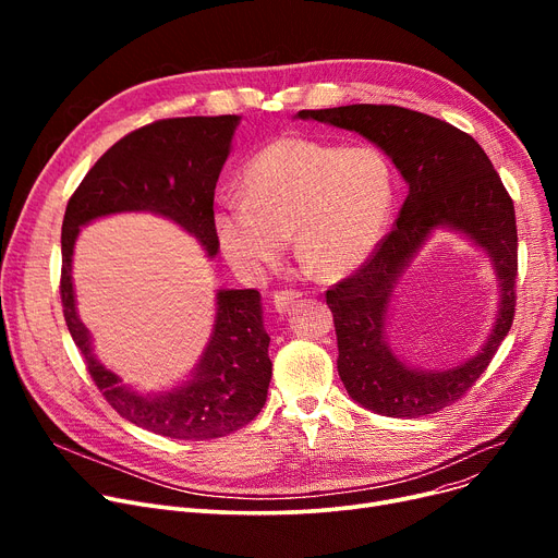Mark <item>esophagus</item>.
I'll list each match as a JSON object with an SVG mask.
<instances>
[{
  "label": "esophagus",
  "instance_id": "esophagus-1",
  "mask_svg": "<svg viewBox=\"0 0 558 558\" xmlns=\"http://www.w3.org/2000/svg\"><path fill=\"white\" fill-rule=\"evenodd\" d=\"M301 296L303 294L299 289H278V291H274V305L278 312H287Z\"/></svg>",
  "mask_w": 558,
  "mask_h": 558
}]
</instances>
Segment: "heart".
Returning <instances> with one entry per match:
<instances>
[{
	"label": "heart",
	"instance_id": "heart-1",
	"mask_svg": "<svg viewBox=\"0 0 558 558\" xmlns=\"http://www.w3.org/2000/svg\"><path fill=\"white\" fill-rule=\"evenodd\" d=\"M393 198V169L375 146L343 149L307 137H280L244 167L242 196L230 194L219 203L215 238L242 276L271 269L291 234L305 267L339 278L373 255Z\"/></svg>",
	"mask_w": 558,
	"mask_h": 558
}]
</instances>
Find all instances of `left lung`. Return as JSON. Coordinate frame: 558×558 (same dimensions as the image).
I'll list each match as a JSON object with an SVG mask.
<instances>
[{
    "mask_svg": "<svg viewBox=\"0 0 558 558\" xmlns=\"http://www.w3.org/2000/svg\"><path fill=\"white\" fill-rule=\"evenodd\" d=\"M303 120L357 131L404 175L409 194L396 226L362 267L326 291L335 318L337 368L350 398L375 414L416 418L461 400L488 368L515 316L518 230L513 198L482 146L457 126L402 106L353 104L301 110ZM438 225L480 243L496 264L504 303L492 339L477 359L444 374L404 367L384 341L390 291L408 257Z\"/></svg>",
    "mask_w": 558,
    "mask_h": 558,
    "instance_id": "8db88e82",
    "label": "left lung"
}]
</instances>
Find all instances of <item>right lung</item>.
I'll return each instance as SVG.
<instances>
[{
  "label": "right lung",
  "mask_w": 558,
  "mask_h": 558,
  "mask_svg": "<svg viewBox=\"0 0 558 558\" xmlns=\"http://www.w3.org/2000/svg\"><path fill=\"white\" fill-rule=\"evenodd\" d=\"M238 124L240 114L171 117L131 131L85 173L63 219L61 303L87 373L122 418L183 441L238 432L267 402L271 339L262 326L257 289L219 291L215 332L194 377L167 396L144 398L124 389L93 355L90 335L74 307L72 253L83 223L112 213L151 210L183 226L215 255V187Z\"/></svg>",
  "instance_id": "obj_1"
}]
</instances>
